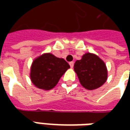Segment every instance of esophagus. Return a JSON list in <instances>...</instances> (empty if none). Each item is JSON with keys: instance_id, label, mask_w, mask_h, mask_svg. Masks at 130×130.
I'll return each instance as SVG.
<instances>
[{"instance_id": "esophagus-1", "label": "esophagus", "mask_w": 130, "mask_h": 130, "mask_svg": "<svg viewBox=\"0 0 130 130\" xmlns=\"http://www.w3.org/2000/svg\"><path fill=\"white\" fill-rule=\"evenodd\" d=\"M69 65H70L71 68H73V67H74V62H73V61H71V62H69Z\"/></svg>"}]
</instances>
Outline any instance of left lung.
<instances>
[{
    "mask_svg": "<svg viewBox=\"0 0 130 130\" xmlns=\"http://www.w3.org/2000/svg\"><path fill=\"white\" fill-rule=\"evenodd\" d=\"M80 84L92 90L102 86L107 79V69L105 63L98 56L90 53L84 54L81 60L74 65Z\"/></svg>",
    "mask_w": 130,
    "mask_h": 130,
    "instance_id": "1",
    "label": "left lung"
}]
</instances>
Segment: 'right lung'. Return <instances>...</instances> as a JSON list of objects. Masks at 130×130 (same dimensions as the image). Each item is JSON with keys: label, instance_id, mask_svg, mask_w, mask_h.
I'll list each match as a JSON object with an SVG mask.
<instances>
[{"label": "right lung", "instance_id": "1", "mask_svg": "<svg viewBox=\"0 0 130 130\" xmlns=\"http://www.w3.org/2000/svg\"><path fill=\"white\" fill-rule=\"evenodd\" d=\"M69 68V64L63 58L56 57L50 53H44L32 62L30 69L31 81L38 88L51 90Z\"/></svg>", "mask_w": 130, "mask_h": 130}]
</instances>
